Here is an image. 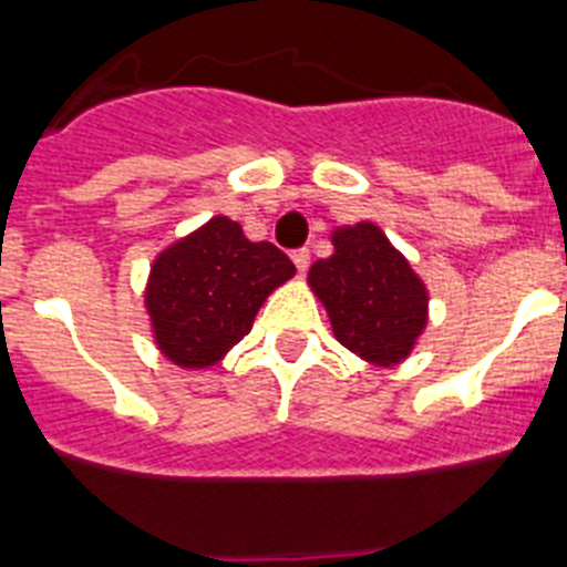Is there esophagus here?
<instances>
[{
    "label": "esophagus",
    "mask_w": 567,
    "mask_h": 567,
    "mask_svg": "<svg viewBox=\"0 0 567 567\" xmlns=\"http://www.w3.org/2000/svg\"><path fill=\"white\" fill-rule=\"evenodd\" d=\"M309 258H312V252H309L307 247H300V249H295L292 252V260H295V267L300 269V272H303V269L309 267Z\"/></svg>",
    "instance_id": "34e87169"
}]
</instances>
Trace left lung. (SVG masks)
<instances>
[{
    "instance_id": "1",
    "label": "left lung",
    "mask_w": 567,
    "mask_h": 567,
    "mask_svg": "<svg viewBox=\"0 0 567 567\" xmlns=\"http://www.w3.org/2000/svg\"><path fill=\"white\" fill-rule=\"evenodd\" d=\"M334 255L309 269L334 338L369 363L392 365L412 352L425 327L423 280L374 224H354L332 235Z\"/></svg>"
}]
</instances>
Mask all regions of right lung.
I'll list each match as a JSON object with an SVG mask.
<instances>
[{
	"label": "right lung",
	"instance_id": "obj_1",
	"mask_svg": "<svg viewBox=\"0 0 567 567\" xmlns=\"http://www.w3.org/2000/svg\"><path fill=\"white\" fill-rule=\"evenodd\" d=\"M295 275V264L269 240H249L218 215L164 249L147 284L155 343L173 363L204 369L249 334L260 303Z\"/></svg>",
	"mask_w": 567,
	"mask_h": 567
}]
</instances>
